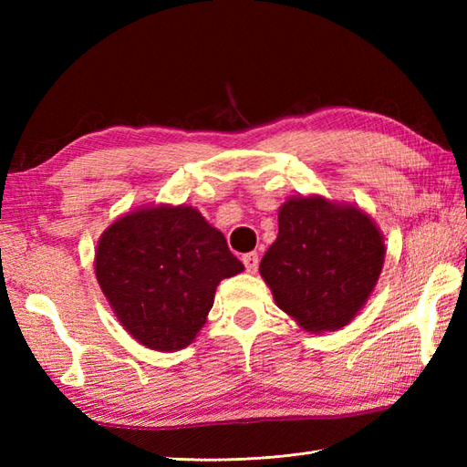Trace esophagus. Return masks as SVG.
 I'll return each instance as SVG.
<instances>
[{"mask_svg":"<svg viewBox=\"0 0 467 467\" xmlns=\"http://www.w3.org/2000/svg\"><path fill=\"white\" fill-rule=\"evenodd\" d=\"M243 263L246 266V271L256 273V269H259V254H256V253H246V254H243Z\"/></svg>","mask_w":467,"mask_h":467,"instance_id":"1","label":"esophagus"}]
</instances>
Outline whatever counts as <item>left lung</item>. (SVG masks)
Masks as SVG:
<instances>
[{"instance_id": "1", "label": "left lung", "mask_w": 467, "mask_h": 467, "mask_svg": "<svg viewBox=\"0 0 467 467\" xmlns=\"http://www.w3.org/2000/svg\"><path fill=\"white\" fill-rule=\"evenodd\" d=\"M383 261L385 243L371 216L323 196H293L281 206L279 236L259 269L279 309L321 333L359 313Z\"/></svg>"}]
</instances>
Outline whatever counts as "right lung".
<instances>
[{"mask_svg": "<svg viewBox=\"0 0 467 467\" xmlns=\"http://www.w3.org/2000/svg\"><path fill=\"white\" fill-rule=\"evenodd\" d=\"M96 279L118 321L138 343L178 351L194 341L218 283L244 266L224 234L192 206H146L106 228Z\"/></svg>", "mask_w": 467, "mask_h": 467, "instance_id": "obj_1", "label": "right lung"}]
</instances>
